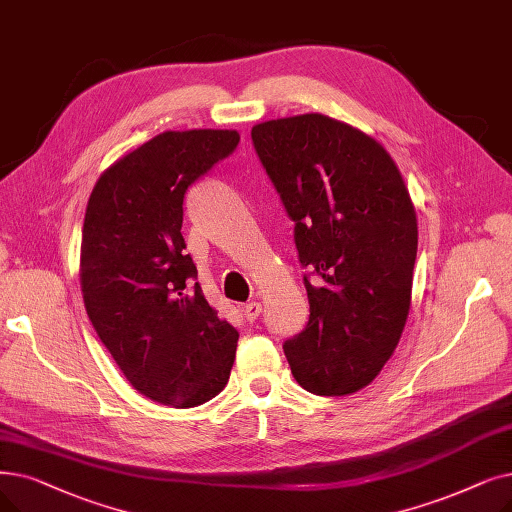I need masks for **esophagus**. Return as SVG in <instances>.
<instances>
[{
    "label": "esophagus",
    "mask_w": 512,
    "mask_h": 512,
    "mask_svg": "<svg viewBox=\"0 0 512 512\" xmlns=\"http://www.w3.org/2000/svg\"><path fill=\"white\" fill-rule=\"evenodd\" d=\"M242 314H244V318H247V322L257 320L259 314H261V303L251 301V303H247V305H242Z\"/></svg>",
    "instance_id": "esophagus-1"
}]
</instances>
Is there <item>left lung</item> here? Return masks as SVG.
<instances>
[{"instance_id":"obj_1","label":"left lung","mask_w":512,"mask_h":512,"mask_svg":"<svg viewBox=\"0 0 512 512\" xmlns=\"http://www.w3.org/2000/svg\"><path fill=\"white\" fill-rule=\"evenodd\" d=\"M259 161L295 221L307 326L284 343L297 383L316 395L370 385L408 320L418 224L391 154L326 115L251 129Z\"/></svg>"}]
</instances>
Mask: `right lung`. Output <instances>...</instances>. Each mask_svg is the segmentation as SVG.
I'll return each mask as SVG.
<instances>
[{
  "label": "right lung",
  "instance_id": "add662e5",
  "mask_svg": "<svg viewBox=\"0 0 512 512\" xmlns=\"http://www.w3.org/2000/svg\"><path fill=\"white\" fill-rule=\"evenodd\" d=\"M234 129L163 131L110 165L81 238V293L100 341L152 402L194 408L230 379L238 332L186 255L184 194L238 146Z\"/></svg>",
  "mask_w": 512,
  "mask_h": 512
}]
</instances>
